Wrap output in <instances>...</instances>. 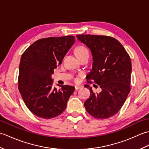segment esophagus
<instances>
[{
    "mask_svg": "<svg viewBox=\"0 0 149 149\" xmlns=\"http://www.w3.org/2000/svg\"><path fill=\"white\" fill-rule=\"evenodd\" d=\"M81 88V86H78V85H75V90H78L79 89H80Z\"/></svg>",
    "mask_w": 149,
    "mask_h": 149,
    "instance_id": "obj_1",
    "label": "esophagus"
}]
</instances>
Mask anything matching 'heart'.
<instances>
[{"label":"heart","instance_id":"1","mask_svg":"<svg viewBox=\"0 0 149 149\" xmlns=\"http://www.w3.org/2000/svg\"><path fill=\"white\" fill-rule=\"evenodd\" d=\"M86 53H88V50L86 48H84V47L83 46L78 47H77V49H75V54L77 55V56L83 55L84 54H86Z\"/></svg>","mask_w":149,"mask_h":149}]
</instances>
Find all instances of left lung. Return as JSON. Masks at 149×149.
Returning <instances> with one entry per match:
<instances>
[{
  "instance_id": "1",
  "label": "left lung",
  "mask_w": 149,
  "mask_h": 149,
  "mask_svg": "<svg viewBox=\"0 0 149 149\" xmlns=\"http://www.w3.org/2000/svg\"><path fill=\"white\" fill-rule=\"evenodd\" d=\"M92 54V68L87 75L88 83L99 84L102 91L95 93L90 85V98L84 106L94 118L106 119L118 113L130 92L131 61L124 47L118 40L107 36L76 35Z\"/></svg>"
}]
</instances>
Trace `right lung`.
<instances>
[{
	"mask_svg": "<svg viewBox=\"0 0 149 149\" xmlns=\"http://www.w3.org/2000/svg\"><path fill=\"white\" fill-rule=\"evenodd\" d=\"M74 43V36L40 39L22 55L18 90L26 106L36 116L50 119L65 111L75 87L58 84L57 89L52 86L51 75Z\"/></svg>",
	"mask_w": 149,
	"mask_h": 149,
	"instance_id": "add662e5",
	"label": "right lung"
}]
</instances>
